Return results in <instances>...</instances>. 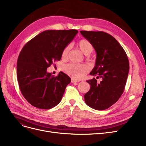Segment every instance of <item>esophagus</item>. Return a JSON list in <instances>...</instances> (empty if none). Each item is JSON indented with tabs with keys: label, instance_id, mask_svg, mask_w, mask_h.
Returning a JSON list of instances; mask_svg holds the SVG:
<instances>
[{
	"label": "esophagus",
	"instance_id": "obj_1",
	"mask_svg": "<svg viewBox=\"0 0 146 146\" xmlns=\"http://www.w3.org/2000/svg\"><path fill=\"white\" fill-rule=\"evenodd\" d=\"M71 82H72V83H77V82H79V81L77 80H76V79L72 78V79H71Z\"/></svg>",
	"mask_w": 146,
	"mask_h": 146
}]
</instances>
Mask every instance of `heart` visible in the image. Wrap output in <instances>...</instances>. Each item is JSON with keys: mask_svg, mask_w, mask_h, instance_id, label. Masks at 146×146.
<instances>
[{"mask_svg": "<svg viewBox=\"0 0 146 146\" xmlns=\"http://www.w3.org/2000/svg\"><path fill=\"white\" fill-rule=\"evenodd\" d=\"M77 46L85 55H90L94 50V47L92 44L85 39L79 41L77 43ZM69 51L70 46H67L64 48L62 52V58L63 59H67L68 58ZM64 70L66 73L74 78L79 79L81 78L88 71V67L83 64L69 63L64 66Z\"/></svg>", "mask_w": 146, "mask_h": 146, "instance_id": "obj_1", "label": "heart"}]
</instances>
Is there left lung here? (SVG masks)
<instances>
[{
    "label": "left lung",
    "instance_id": "obj_1",
    "mask_svg": "<svg viewBox=\"0 0 146 146\" xmlns=\"http://www.w3.org/2000/svg\"><path fill=\"white\" fill-rule=\"evenodd\" d=\"M96 52L94 68L90 75L101 78L100 83L93 78L87 80L91 88L85 94V103L91 108L104 110L115 104L124 90L129 71L125 50L111 35L104 32L80 31Z\"/></svg>",
    "mask_w": 146,
    "mask_h": 146
}]
</instances>
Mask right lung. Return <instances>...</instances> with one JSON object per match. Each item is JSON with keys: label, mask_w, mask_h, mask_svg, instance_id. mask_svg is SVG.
I'll use <instances>...</instances> for the list:
<instances>
[{"label": "right lung", "mask_w": 146, "mask_h": 146, "mask_svg": "<svg viewBox=\"0 0 146 146\" xmlns=\"http://www.w3.org/2000/svg\"><path fill=\"white\" fill-rule=\"evenodd\" d=\"M77 30H46L29 41L17 61V77L22 94L29 103L40 109L58 105L70 78L60 72H47L54 61L61 58L64 48L77 34Z\"/></svg>", "instance_id": "right-lung-1"}]
</instances>
